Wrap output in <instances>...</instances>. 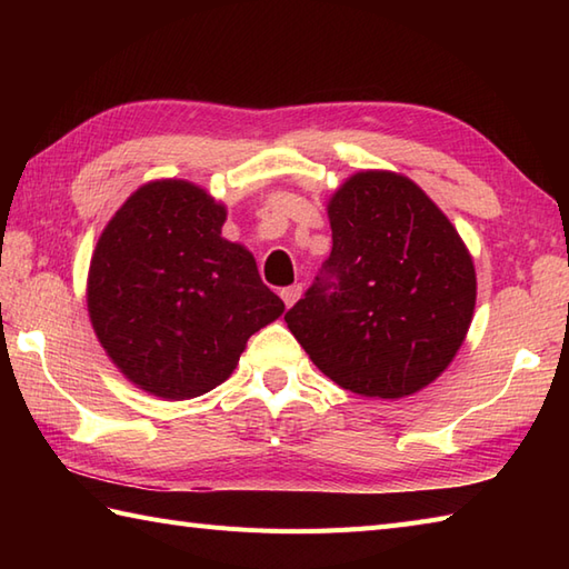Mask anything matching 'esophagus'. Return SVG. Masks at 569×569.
Listing matches in <instances>:
<instances>
[{"label":"esophagus","mask_w":569,"mask_h":569,"mask_svg":"<svg viewBox=\"0 0 569 569\" xmlns=\"http://www.w3.org/2000/svg\"><path fill=\"white\" fill-rule=\"evenodd\" d=\"M300 293H303V286H300V283H293V286H288V288H283V291H281V298H283V303H286L288 308H291V306L296 303V300L300 298Z\"/></svg>","instance_id":"obj_1"}]
</instances>
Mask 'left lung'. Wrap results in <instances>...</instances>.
<instances>
[{
    "mask_svg": "<svg viewBox=\"0 0 569 569\" xmlns=\"http://www.w3.org/2000/svg\"><path fill=\"white\" fill-rule=\"evenodd\" d=\"M325 273L286 312L325 377L365 398L426 389L475 318V261L455 224L413 180L359 171L328 200Z\"/></svg>",
    "mask_w": 569,
    "mask_h": 569,
    "instance_id": "1",
    "label": "left lung"
}]
</instances>
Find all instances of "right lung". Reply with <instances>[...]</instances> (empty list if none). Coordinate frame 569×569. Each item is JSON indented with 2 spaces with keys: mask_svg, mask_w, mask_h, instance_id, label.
Here are the masks:
<instances>
[{
  "mask_svg": "<svg viewBox=\"0 0 569 569\" xmlns=\"http://www.w3.org/2000/svg\"><path fill=\"white\" fill-rule=\"evenodd\" d=\"M227 208L190 180L143 183L98 239L88 271L92 330L112 365L163 401L232 377L247 340L281 318L253 253L222 237Z\"/></svg>",
  "mask_w": 569,
  "mask_h": 569,
  "instance_id": "1",
  "label": "right lung"
}]
</instances>
